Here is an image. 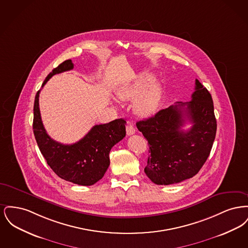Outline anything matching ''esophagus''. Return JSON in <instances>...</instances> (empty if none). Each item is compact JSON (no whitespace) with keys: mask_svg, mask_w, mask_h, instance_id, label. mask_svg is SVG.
Wrapping results in <instances>:
<instances>
[{"mask_svg":"<svg viewBox=\"0 0 248 248\" xmlns=\"http://www.w3.org/2000/svg\"><path fill=\"white\" fill-rule=\"evenodd\" d=\"M135 132H136L135 127H134L131 124H128L127 126H126V134H127L128 136H131V135H134Z\"/></svg>","mask_w":248,"mask_h":248,"instance_id":"1","label":"esophagus"}]
</instances>
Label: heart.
Instances as JSON below:
<instances>
[{
  "label": "heart",
  "instance_id": "b5f03b06",
  "mask_svg": "<svg viewBox=\"0 0 248 248\" xmlns=\"http://www.w3.org/2000/svg\"><path fill=\"white\" fill-rule=\"evenodd\" d=\"M151 77L144 76L133 83L121 85L117 88L116 94L121 99L124 100L133 99L141 93L143 89L151 83ZM160 97V90L156 86L150 87L135 101L136 111L143 116L154 113L159 106Z\"/></svg>",
  "mask_w": 248,
  "mask_h": 248
}]
</instances>
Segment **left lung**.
Listing matches in <instances>:
<instances>
[{
  "mask_svg": "<svg viewBox=\"0 0 248 248\" xmlns=\"http://www.w3.org/2000/svg\"><path fill=\"white\" fill-rule=\"evenodd\" d=\"M189 120L192 127L181 129ZM150 146L144 171L157 185H170L195 176L207 160L217 132L212 96L195 80L189 102L159 110L154 116L137 123Z\"/></svg>",
  "mask_w": 248,
  "mask_h": 248,
  "instance_id": "8db88e82",
  "label": "left lung"
}]
</instances>
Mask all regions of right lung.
<instances>
[{
	"mask_svg": "<svg viewBox=\"0 0 248 248\" xmlns=\"http://www.w3.org/2000/svg\"><path fill=\"white\" fill-rule=\"evenodd\" d=\"M73 69L71 59L65 60L46 78L43 86L55 74ZM37 92L33 107V133L38 147L47 165L60 178L82 186H91L101 179L109 165L111 148L125 137L124 119L96 124L81 140L64 145L52 140L44 127Z\"/></svg>",
	"mask_w": 248,
	"mask_h": 248,
	"instance_id": "add662e5",
	"label": "right lung"
}]
</instances>
